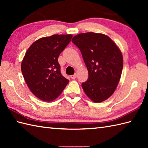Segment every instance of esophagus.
Returning a JSON list of instances; mask_svg holds the SVG:
<instances>
[{
	"mask_svg": "<svg viewBox=\"0 0 148 148\" xmlns=\"http://www.w3.org/2000/svg\"><path fill=\"white\" fill-rule=\"evenodd\" d=\"M71 79H75L77 77V74H75L74 75H72V76H71Z\"/></svg>",
	"mask_w": 148,
	"mask_h": 148,
	"instance_id": "34e87169",
	"label": "esophagus"
}]
</instances>
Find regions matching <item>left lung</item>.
<instances>
[{"mask_svg":"<svg viewBox=\"0 0 148 148\" xmlns=\"http://www.w3.org/2000/svg\"><path fill=\"white\" fill-rule=\"evenodd\" d=\"M72 42L79 49L88 71V79L81 84L84 93L94 102L104 101L114 92L120 79L123 67L120 49L102 34H79Z\"/></svg>","mask_w":148,"mask_h":148,"instance_id":"1","label":"left lung"}]
</instances>
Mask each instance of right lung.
<instances>
[{
    "instance_id": "1",
    "label": "right lung",
    "mask_w": 148,
    "mask_h": 148,
    "mask_svg": "<svg viewBox=\"0 0 148 148\" xmlns=\"http://www.w3.org/2000/svg\"><path fill=\"white\" fill-rule=\"evenodd\" d=\"M72 37L71 34H55L37 40L22 60L21 69L28 87L43 101L56 99L69 82L61 74L58 58Z\"/></svg>"
}]
</instances>
